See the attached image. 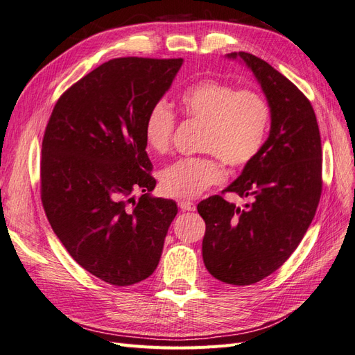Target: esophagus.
<instances>
[{
    "label": "esophagus",
    "mask_w": 355,
    "mask_h": 355,
    "mask_svg": "<svg viewBox=\"0 0 355 355\" xmlns=\"http://www.w3.org/2000/svg\"><path fill=\"white\" fill-rule=\"evenodd\" d=\"M178 206L180 210H184V211H194L196 210V204L189 200H180L178 202Z\"/></svg>",
    "instance_id": "34e87169"
}]
</instances>
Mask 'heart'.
Segmentation results:
<instances>
[{
    "mask_svg": "<svg viewBox=\"0 0 355 355\" xmlns=\"http://www.w3.org/2000/svg\"><path fill=\"white\" fill-rule=\"evenodd\" d=\"M182 112L204 125L200 151L207 155L187 157L167 166L159 175L163 194L196 198L225 180V167L241 168L259 155L271 121L270 105L254 90H237L231 84L204 78L180 93ZM176 130V116L163 102L149 110L144 136L148 148L167 153Z\"/></svg>",
    "mask_w": 355,
    "mask_h": 355,
    "instance_id": "1",
    "label": "heart"
}]
</instances>
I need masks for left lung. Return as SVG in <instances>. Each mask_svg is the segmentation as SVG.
Returning <instances> with one entry per match:
<instances>
[{"mask_svg": "<svg viewBox=\"0 0 355 355\" xmlns=\"http://www.w3.org/2000/svg\"><path fill=\"white\" fill-rule=\"evenodd\" d=\"M245 62L271 110V130L259 155L222 191L252 202L240 209L222 196L198 202L206 222L202 261L218 280L249 286L277 271L314 219L323 189L321 137L313 105L270 63L245 51Z\"/></svg>", "mask_w": 355, "mask_h": 355, "instance_id": "left-lung-1", "label": "left lung"}]
</instances>
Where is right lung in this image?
I'll return each instance as SVG.
<instances>
[{
  "mask_svg": "<svg viewBox=\"0 0 355 355\" xmlns=\"http://www.w3.org/2000/svg\"><path fill=\"white\" fill-rule=\"evenodd\" d=\"M184 59L116 58L56 102L41 149V201L72 259L112 286L151 275L178 213L155 188L145 120ZM135 191H144L135 200Z\"/></svg>",
  "mask_w": 355,
  "mask_h": 355,
  "instance_id": "add662e5",
  "label": "right lung"
}]
</instances>
